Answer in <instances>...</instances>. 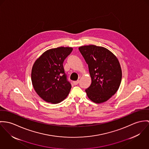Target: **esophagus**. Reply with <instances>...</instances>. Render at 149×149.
<instances>
[{"label":"esophagus","instance_id":"esophagus-1","mask_svg":"<svg viewBox=\"0 0 149 149\" xmlns=\"http://www.w3.org/2000/svg\"><path fill=\"white\" fill-rule=\"evenodd\" d=\"M79 81H74L73 83H74V85H77L79 83Z\"/></svg>","mask_w":149,"mask_h":149}]
</instances>
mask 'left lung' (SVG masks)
<instances>
[{
  "label": "left lung",
  "mask_w": 149,
  "mask_h": 149,
  "mask_svg": "<svg viewBox=\"0 0 149 149\" xmlns=\"http://www.w3.org/2000/svg\"><path fill=\"white\" fill-rule=\"evenodd\" d=\"M88 65L91 78L90 86L85 91L96 103L107 101L118 91L122 80V70L118 59L110 51L95 45L79 47Z\"/></svg>",
  "instance_id": "8db88e82"
}]
</instances>
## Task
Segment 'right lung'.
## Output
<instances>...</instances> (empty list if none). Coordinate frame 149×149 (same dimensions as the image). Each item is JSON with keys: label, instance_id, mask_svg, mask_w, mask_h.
<instances>
[{"label": "right lung", "instance_id": "1", "mask_svg": "<svg viewBox=\"0 0 149 149\" xmlns=\"http://www.w3.org/2000/svg\"><path fill=\"white\" fill-rule=\"evenodd\" d=\"M72 47H59L47 50L38 58L32 68L31 81L38 95L45 101L56 104L68 95L71 85L63 66Z\"/></svg>", "mask_w": 149, "mask_h": 149}]
</instances>
